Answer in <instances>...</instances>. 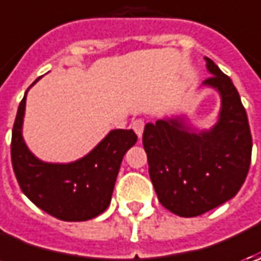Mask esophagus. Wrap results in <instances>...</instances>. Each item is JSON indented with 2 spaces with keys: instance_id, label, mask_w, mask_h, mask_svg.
Returning <instances> with one entry per match:
<instances>
[{
  "instance_id": "1",
  "label": "esophagus",
  "mask_w": 261,
  "mask_h": 261,
  "mask_svg": "<svg viewBox=\"0 0 261 261\" xmlns=\"http://www.w3.org/2000/svg\"><path fill=\"white\" fill-rule=\"evenodd\" d=\"M144 127H145V120H144V119H136V120L132 122V129L135 130V134L138 135V138H142Z\"/></svg>"
}]
</instances>
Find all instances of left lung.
<instances>
[{
  "mask_svg": "<svg viewBox=\"0 0 261 261\" xmlns=\"http://www.w3.org/2000/svg\"><path fill=\"white\" fill-rule=\"evenodd\" d=\"M205 86L221 94L211 130L195 132L181 119L146 123L142 135L149 177L160 203L183 218L205 214L232 199L246 181L253 139L244 106L231 78L205 58Z\"/></svg>",
  "mask_w": 261,
  "mask_h": 261,
  "instance_id": "obj_1",
  "label": "left lung"
}]
</instances>
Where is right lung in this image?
Masks as SVG:
<instances>
[{
    "mask_svg": "<svg viewBox=\"0 0 261 261\" xmlns=\"http://www.w3.org/2000/svg\"><path fill=\"white\" fill-rule=\"evenodd\" d=\"M25 95L27 91L11 136V163L20 189L37 207L61 221H88L103 214L110 205L123 155L138 141L136 134L132 129H115L78 161L43 163L29 151L21 135Z\"/></svg>",
    "mask_w": 261,
    "mask_h": 261,
    "instance_id": "add662e5",
    "label": "right lung"
}]
</instances>
